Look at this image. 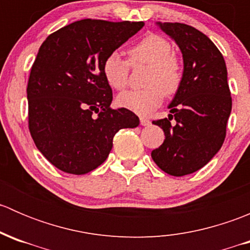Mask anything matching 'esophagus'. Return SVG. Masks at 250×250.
I'll return each instance as SVG.
<instances>
[{
  "instance_id": "34e87169",
  "label": "esophagus",
  "mask_w": 250,
  "mask_h": 250,
  "mask_svg": "<svg viewBox=\"0 0 250 250\" xmlns=\"http://www.w3.org/2000/svg\"><path fill=\"white\" fill-rule=\"evenodd\" d=\"M140 125H144V127H147V125H151V122H150V120H147V118L141 117L140 118Z\"/></svg>"
}]
</instances>
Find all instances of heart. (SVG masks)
Masks as SVG:
<instances>
[{
	"label": "heart",
	"mask_w": 250,
	"mask_h": 250,
	"mask_svg": "<svg viewBox=\"0 0 250 250\" xmlns=\"http://www.w3.org/2000/svg\"><path fill=\"white\" fill-rule=\"evenodd\" d=\"M169 41L158 35H147L128 49V62L112 52L103 62V75L113 89L122 90L128 84L129 65H147L140 90H127L117 97V104L138 115H150L163 102L166 95L178 92L183 82V66L173 54ZM130 64H128L127 62Z\"/></svg>",
	"instance_id": "obj_1"
}]
</instances>
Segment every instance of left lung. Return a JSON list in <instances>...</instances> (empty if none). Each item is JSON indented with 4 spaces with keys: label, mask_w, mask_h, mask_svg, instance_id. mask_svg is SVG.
<instances>
[{
    "label": "left lung",
    "mask_w": 250,
    "mask_h": 250,
    "mask_svg": "<svg viewBox=\"0 0 250 250\" xmlns=\"http://www.w3.org/2000/svg\"><path fill=\"white\" fill-rule=\"evenodd\" d=\"M157 25L180 48L184 76L168 118L152 122L166 139L151 157L163 172L183 176L204 167L223 146L232 109L228 70L220 50L203 32L181 22Z\"/></svg>",
    "instance_id": "obj_1"
}]
</instances>
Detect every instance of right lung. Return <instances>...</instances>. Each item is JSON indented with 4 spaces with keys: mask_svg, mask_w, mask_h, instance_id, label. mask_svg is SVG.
Wrapping results in <instances>:
<instances>
[{
    "mask_svg": "<svg viewBox=\"0 0 250 250\" xmlns=\"http://www.w3.org/2000/svg\"><path fill=\"white\" fill-rule=\"evenodd\" d=\"M143 26L83 19L50 34L40 47L26 88L29 129L58 169L92 172L107 158L118 130L139 125L134 112L110 107L112 89L103 62Z\"/></svg>",
    "mask_w": 250,
    "mask_h": 250,
    "instance_id": "right-lung-1",
    "label": "right lung"
}]
</instances>
